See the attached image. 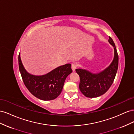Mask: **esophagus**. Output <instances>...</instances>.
<instances>
[{
    "label": "esophagus",
    "mask_w": 134,
    "mask_h": 134,
    "mask_svg": "<svg viewBox=\"0 0 134 134\" xmlns=\"http://www.w3.org/2000/svg\"><path fill=\"white\" fill-rule=\"evenodd\" d=\"M71 68H72V70L73 71H75V70L76 69V64L75 63H72V66H71Z\"/></svg>",
    "instance_id": "obj_1"
}]
</instances>
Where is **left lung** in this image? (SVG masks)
Segmentation results:
<instances>
[{"label": "left lung", "mask_w": 134, "mask_h": 134, "mask_svg": "<svg viewBox=\"0 0 134 134\" xmlns=\"http://www.w3.org/2000/svg\"><path fill=\"white\" fill-rule=\"evenodd\" d=\"M108 42L114 48V57L107 67L97 74L81 68L76 70L80 79L79 89L87 98H96L105 93L116 77L118 66V55L115 44L110 37H109Z\"/></svg>", "instance_id": "8db88e82"}]
</instances>
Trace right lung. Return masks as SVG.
I'll return each mask as SVG.
<instances>
[{
    "label": "right lung",
    "mask_w": 134,
    "mask_h": 134,
    "mask_svg": "<svg viewBox=\"0 0 134 134\" xmlns=\"http://www.w3.org/2000/svg\"><path fill=\"white\" fill-rule=\"evenodd\" d=\"M18 65L26 87L33 95L43 100H51L58 97L62 92L66 79L72 72L71 64L68 63L55 68L47 74L32 75L25 68L20 53Z\"/></svg>",
    "instance_id": "add662e5"
}]
</instances>
